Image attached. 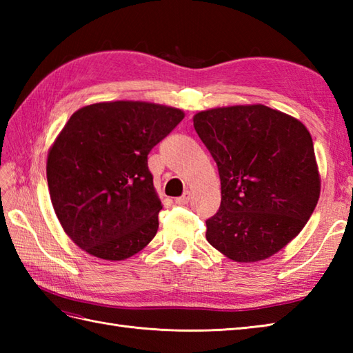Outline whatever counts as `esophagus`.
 <instances>
[{"instance_id":"34e87169","label":"esophagus","mask_w":353,"mask_h":353,"mask_svg":"<svg viewBox=\"0 0 353 353\" xmlns=\"http://www.w3.org/2000/svg\"><path fill=\"white\" fill-rule=\"evenodd\" d=\"M190 200H191V192H190V191H185L182 197H177V199H176V203L183 206V205H188Z\"/></svg>"}]
</instances>
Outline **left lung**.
I'll use <instances>...</instances> for the list:
<instances>
[{
	"instance_id": "obj_1",
	"label": "left lung",
	"mask_w": 353,
	"mask_h": 353,
	"mask_svg": "<svg viewBox=\"0 0 353 353\" xmlns=\"http://www.w3.org/2000/svg\"><path fill=\"white\" fill-rule=\"evenodd\" d=\"M192 121L221 181L208 243L235 262L273 256L301 234L320 197L310 130L264 104L201 110Z\"/></svg>"
}]
</instances>
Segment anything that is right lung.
Instances as JSON below:
<instances>
[{
	"label": "right lung",
	"instance_id": "1",
	"mask_svg": "<svg viewBox=\"0 0 353 353\" xmlns=\"http://www.w3.org/2000/svg\"><path fill=\"white\" fill-rule=\"evenodd\" d=\"M185 117L147 101H101L74 112L50 147L47 181L65 234L104 261H124L154 238L162 203L147 156Z\"/></svg>",
	"mask_w": 353,
	"mask_h": 353
}]
</instances>
